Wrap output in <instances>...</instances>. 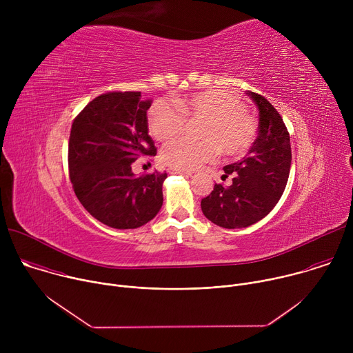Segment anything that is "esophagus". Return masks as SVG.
Instances as JSON below:
<instances>
[{"label": "esophagus", "instance_id": "34e87169", "mask_svg": "<svg viewBox=\"0 0 353 353\" xmlns=\"http://www.w3.org/2000/svg\"><path fill=\"white\" fill-rule=\"evenodd\" d=\"M168 173H170V174H185V176H191V172L183 170V169H176V168L168 169Z\"/></svg>", "mask_w": 353, "mask_h": 353}]
</instances>
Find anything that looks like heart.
I'll list each match as a JSON object with an SVG mask.
<instances>
[{
  "instance_id": "1",
  "label": "heart",
  "mask_w": 353,
  "mask_h": 353,
  "mask_svg": "<svg viewBox=\"0 0 353 353\" xmlns=\"http://www.w3.org/2000/svg\"><path fill=\"white\" fill-rule=\"evenodd\" d=\"M243 100L228 89H208L179 97L176 106L157 100L148 112V128L159 141L181 132L185 119L204 120L199 127L201 141L176 138L162 149L166 165L191 170L214 161L219 148L228 157L244 155L256 141L257 124L247 113Z\"/></svg>"
}]
</instances>
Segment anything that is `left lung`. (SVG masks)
Masks as SVG:
<instances>
[{
	"mask_svg": "<svg viewBox=\"0 0 353 353\" xmlns=\"http://www.w3.org/2000/svg\"><path fill=\"white\" fill-rule=\"evenodd\" d=\"M259 109V137L241 161L223 168L232 184H215L201 199V210L212 223L225 228H247L267 216L282 196L292 163L286 125L268 100L247 92Z\"/></svg>",
	"mask_w": 353,
	"mask_h": 353,
	"instance_id": "8db88e82",
	"label": "left lung"
}]
</instances>
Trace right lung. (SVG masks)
<instances>
[{"instance_id": "add662e5", "label": "right lung", "mask_w": 353, "mask_h": 353, "mask_svg": "<svg viewBox=\"0 0 353 353\" xmlns=\"http://www.w3.org/2000/svg\"><path fill=\"white\" fill-rule=\"evenodd\" d=\"M150 100L141 92H108L94 97L72 123L70 179L83 208L114 229H137L162 208L166 173L135 176L139 157H155L148 134Z\"/></svg>"}]
</instances>
